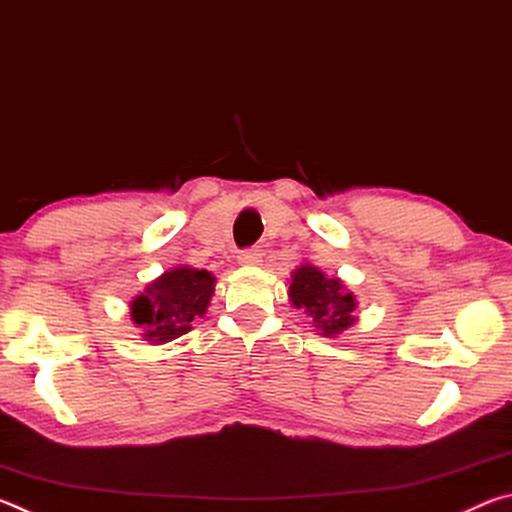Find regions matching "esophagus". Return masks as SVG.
I'll return each mask as SVG.
<instances>
[{"mask_svg":"<svg viewBox=\"0 0 512 512\" xmlns=\"http://www.w3.org/2000/svg\"><path fill=\"white\" fill-rule=\"evenodd\" d=\"M262 257H264V253L259 248H246L237 255V262L241 266H259L262 264Z\"/></svg>","mask_w":512,"mask_h":512,"instance_id":"esophagus-1","label":"esophagus"}]
</instances>
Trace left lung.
<instances>
[{
  "label": "left lung",
  "mask_w": 512,
  "mask_h": 512,
  "mask_svg": "<svg viewBox=\"0 0 512 512\" xmlns=\"http://www.w3.org/2000/svg\"><path fill=\"white\" fill-rule=\"evenodd\" d=\"M289 302L296 309L305 311L311 327L320 336L334 339L354 325L357 298L341 277H327L314 264H300L291 273Z\"/></svg>",
  "instance_id": "8db88e82"
}]
</instances>
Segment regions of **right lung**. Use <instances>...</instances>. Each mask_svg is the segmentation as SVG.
I'll use <instances>...</instances> for the list:
<instances>
[{
    "instance_id": "1",
    "label": "right lung",
    "mask_w": 512,
    "mask_h": 512,
    "mask_svg": "<svg viewBox=\"0 0 512 512\" xmlns=\"http://www.w3.org/2000/svg\"><path fill=\"white\" fill-rule=\"evenodd\" d=\"M216 277L192 266H173L131 300V320L142 339L153 345L169 343L203 318L214 296Z\"/></svg>"
}]
</instances>
